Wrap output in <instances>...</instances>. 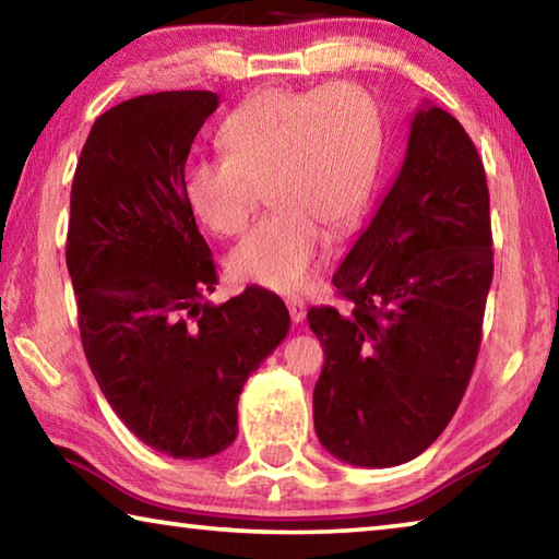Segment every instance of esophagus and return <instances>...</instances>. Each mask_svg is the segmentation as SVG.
Returning a JSON list of instances; mask_svg holds the SVG:
<instances>
[{
  "instance_id": "obj_1",
  "label": "esophagus",
  "mask_w": 559,
  "mask_h": 559,
  "mask_svg": "<svg viewBox=\"0 0 559 559\" xmlns=\"http://www.w3.org/2000/svg\"><path fill=\"white\" fill-rule=\"evenodd\" d=\"M286 306H288V313L293 323H302V318H306V300L298 298V296H288L286 298Z\"/></svg>"
}]
</instances>
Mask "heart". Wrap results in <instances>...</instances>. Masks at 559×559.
<instances>
[{
	"label": "heart",
	"instance_id": "heart-1",
	"mask_svg": "<svg viewBox=\"0 0 559 559\" xmlns=\"http://www.w3.org/2000/svg\"><path fill=\"white\" fill-rule=\"evenodd\" d=\"M380 116L349 83L323 91L269 88L243 100L219 130L222 157L185 169V194L219 236L246 229L261 189L273 212L236 246V281L298 290L313 276L330 234L353 229L380 159Z\"/></svg>",
	"mask_w": 559,
	"mask_h": 559
}]
</instances>
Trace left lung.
I'll list each match as a JSON object with an SVG mask.
<instances>
[{
  "instance_id": "1",
  "label": "left lung",
  "mask_w": 559,
  "mask_h": 559,
  "mask_svg": "<svg viewBox=\"0 0 559 559\" xmlns=\"http://www.w3.org/2000/svg\"><path fill=\"white\" fill-rule=\"evenodd\" d=\"M488 210L476 145L427 100L400 175L333 276L353 313L308 310L325 353L316 433L335 459L400 466L447 429L476 365L493 281Z\"/></svg>"
}]
</instances>
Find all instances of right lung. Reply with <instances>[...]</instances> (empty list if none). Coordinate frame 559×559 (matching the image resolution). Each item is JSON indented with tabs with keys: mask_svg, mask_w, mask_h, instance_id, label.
<instances>
[{
	"mask_svg": "<svg viewBox=\"0 0 559 559\" xmlns=\"http://www.w3.org/2000/svg\"><path fill=\"white\" fill-rule=\"evenodd\" d=\"M216 106L212 91H163L106 110L71 187L66 266L83 353L120 421L173 459L231 447L243 384L290 328L266 288L202 300L216 269L185 165Z\"/></svg>",
	"mask_w": 559,
	"mask_h": 559,
	"instance_id": "1",
	"label": "right lung"
}]
</instances>
